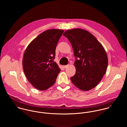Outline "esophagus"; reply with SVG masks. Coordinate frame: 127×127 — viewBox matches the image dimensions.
<instances>
[{
	"instance_id": "1",
	"label": "esophagus",
	"mask_w": 127,
	"mask_h": 127,
	"mask_svg": "<svg viewBox=\"0 0 127 127\" xmlns=\"http://www.w3.org/2000/svg\"><path fill=\"white\" fill-rule=\"evenodd\" d=\"M68 66H69V64L66 65H64V66H63V67H64V68H67Z\"/></svg>"
}]
</instances>
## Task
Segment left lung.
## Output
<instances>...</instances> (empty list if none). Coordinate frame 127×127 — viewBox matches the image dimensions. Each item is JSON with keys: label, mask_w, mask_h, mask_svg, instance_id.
<instances>
[{"label": "left lung", "mask_w": 127, "mask_h": 127, "mask_svg": "<svg viewBox=\"0 0 127 127\" xmlns=\"http://www.w3.org/2000/svg\"><path fill=\"white\" fill-rule=\"evenodd\" d=\"M63 35L71 43L76 59V73L70 78L71 82L82 91L91 90L100 83L106 72L108 59L104 48L95 36L84 29L68 30Z\"/></svg>", "instance_id": "obj_1"}]
</instances>
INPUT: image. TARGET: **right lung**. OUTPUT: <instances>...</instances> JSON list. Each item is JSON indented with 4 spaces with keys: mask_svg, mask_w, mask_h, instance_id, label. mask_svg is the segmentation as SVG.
Segmentation results:
<instances>
[{
    "mask_svg": "<svg viewBox=\"0 0 127 127\" xmlns=\"http://www.w3.org/2000/svg\"><path fill=\"white\" fill-rule=\"evenodd\" d=\"M64 31L47 30L34 39L23 55L22 66L30 83L39 91H45L55 83L61 69L54 62L57 44Z\"/></svg>",
    "mask_w": 127,
    "mask_h": 127,
    "instance_id": "right-lung-1",
    "label": "right lung"
}]
</instances>
